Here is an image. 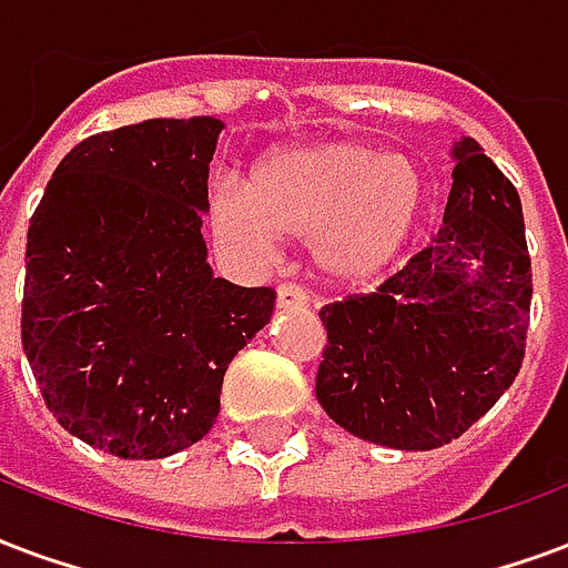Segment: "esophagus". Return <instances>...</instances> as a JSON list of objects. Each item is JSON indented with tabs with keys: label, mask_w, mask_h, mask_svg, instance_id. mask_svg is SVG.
<instances>
[{
	"label": "esophagus",
	"mask_w": 568,
	"mask_h": 568,
	"mask_svg": "<svg viewBox=\"0 0 568 568\" xmlns=\"http://www.w3.org/2000/svg\"><path fill=\"white\" fill-rule=\"evenodd\" d=\"M308 293L300 284H293V281H284L278 284V308H308Z\"/></svg>",
	"instance_id": "1"
}]
</instances>
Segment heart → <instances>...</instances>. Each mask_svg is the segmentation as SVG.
Returning <instances> with one entry per match:
<instances>
[{
	"instance_id": "heart-1",
	"label": "heart",
	"mask_w": 568,
	"mask_h": 568,
	"mask_svg": "<svg viewBox=\"0 0 568 568\" xmlns=\"http://www.w3.org/2000/svg\"><path fill=\"white\" fill-rule=\"evenodd\" d=\"M425 212L419 168L365 143L284 149L251 173L248 191L215 187L209 221L221 245L266 257L275 236L317 239L323 268L368 281L404 254Z\"/></svg>"
}]
</instances>
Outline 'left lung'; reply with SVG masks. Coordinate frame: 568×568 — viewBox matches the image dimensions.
<instances>
[{"mask_svg": "<svg viewBox=\"0 0 568 568\" xmlns=\"http://www.w3.org/2000/svg\"><path fill=\"white\" fill-rule=\"evenodd\" d=\"M530 300L521 197L479 143L464 138L443 227L428 248L374 293L320 311V407L349 434L389 449L458 440L518 377Z\"/></svg>", "mask_w": 568, "mask_h": 568, "instance_id": "left-lung-1", "label": "left lung"}]
</instances>
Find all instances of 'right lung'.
<instances>
[{"instance_id": "1", "label": "right lung", "mask_w": 568, "mask_h": 568, "mask_svg": "<svg viewBox=\"0 0 568 568\" xmlns=\"http://www.w3.org/2000/svg\"><path fill=\"white\" fill-rule=\"evenodd\" d=\"M221 122L146 119L80 140L26 233L23 353L68 434L128 462L203 440L275 290L212 278L203 242Z\"/></svg>"}]
</instances>
